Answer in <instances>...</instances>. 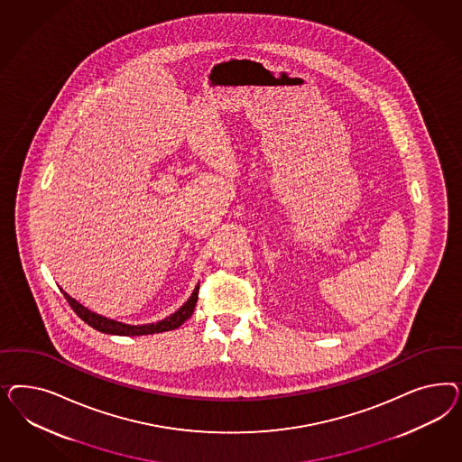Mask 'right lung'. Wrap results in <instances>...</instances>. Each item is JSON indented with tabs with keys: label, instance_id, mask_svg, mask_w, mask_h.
Wrapping results in <instances>:
<instances>
[{
	"label": "right lung",
	"instance_id": "1",
	"mask_svg": "<svg viewBox=\"0 0 462 462\" xmlns=\"http://www.w3.org/2000/svg\"><path fill=\"white\" fill-rule=\"evenodd\" d=\"M198 290H199V286H196L195 291L189 296V300L176 313H172L171 317L161 320V322L151 323V325H126V323L115 322V320L105 319L101 315L89 311L88 308L79 305L76 300H72L69 294L64 293V298L68 300V303L74 310V313L84 323H88L89 327L97 328L98 332L112 334V336H149V334L168 332V330H174V328L181 327L182 323L186 322L193 315V311H195L196 301H198Z\"/></svg>",
	"mask_w": 462,
	"mask_h": 462
}]
</instances>
